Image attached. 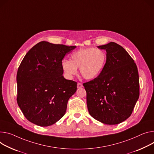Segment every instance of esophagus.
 Masks as SVG:
<instances>
[{"label":"esophagus","mask_w":154,"mask_h":154,"mask_svg":"<svg viewBox=\"0 0 154 154\" xmlns=\"http://www.w3.org/2000/svg\"><path fill=\"white\" fill-rule=\"evenodd\" d=\"M83 87V85L81 83H77V88H82Z\"/></svg>","instance_id":"1"}]
</instances>
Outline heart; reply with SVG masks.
Listing matches in <instances>:
<instances>
[{"label":"heart","mask_w":154,"mask_h":154,"mask_svg":"<svg viewBox=\"0 0 154 154\" xmlns=\"http://www.w3.org/2000/svg\"><path fill=\"white\" fill-rule=\"evenodd\" d=\"M107 61L106 53L94 48H82L71 55V61L64 60L61 66L65 75L72 78L77 74L80 69L82 76L87 80H92L102 72Z\"/></svg>","instance_id":"1"}]
</instances>
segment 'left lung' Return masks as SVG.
Masks as SVG:
<instances>
[{"instance_id": "1", "label": "left lung", "mask_w": 154, "mask_h": 154, "mask_svg": "<svg viewBox=\"0 0 154 154\" xmlns=\"http://www.w3.org/2000/svg\"><path fill=\"white\" fill-rule=\"evenodd\" d=\"M97 48L107 52L101 74L83 83L90 116L107 125L119 124L132 114L139 96L137 68L122 46L110 42Z\"/></svg>"}]
</instances>
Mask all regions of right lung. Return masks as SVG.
<instances>
[{
    "instance_id": "add662e5",
    "label": "right lung",
    "mask_w": 154,
    "mask_h": 154,
    "mask_svg": "<svg viewBox=\"0 0 154 154\" xmlns=\"http://www.w3.org/2000/svg\"><path fill=\"white\" fill-rule=\"evenodd\" d=\"M76 46L42 41L26 53L17 72V103L29 122L48 127L65 114L77 83L63 75L62 60Z\"/></svg>"
}]
</instances>
